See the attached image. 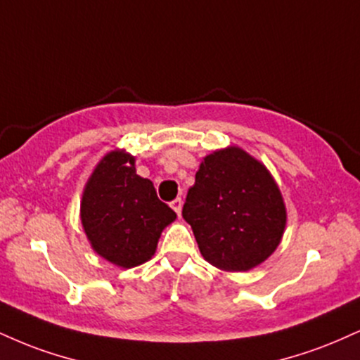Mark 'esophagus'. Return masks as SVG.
Segmentation results:
<instances>
[{
    "instance_id": "1",
    "label": "esophagus",
    "mask_w": 360,
    "mask_h": 360,
    "mask_svg": "<svg viewBox=\"0 0 360 360\" xmlns=\"http://www.w3.org/2000/svg\"><path fill=\"white\" fill-rule=\"evenodd\" d=\"M171 207L176 211L177 216H181V210H183V201H181V198H176L174 201H171Z\"/></svg>"
}]
</instances>
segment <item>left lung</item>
Wrapping results in <instances>:
<instances>
[{"instance_id":"left-lung-1","label":"left lung","mask_w":360,"mask_h":360,"mask_svg":"<svg viewBox=\"0 0 360 360\" xmlns=\"http://www.w3.org/2000/svg\"><path fill=\"white\" fill-rule=\"evenodd\" d=\"M183 218L207 263L224 271H246L280 245L287 210L268 169L229 146L202 159Z\"/></svg>"}]
</instances>
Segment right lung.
<instances>
[{"label": "right lung", "mask_w": 360, "mask_h": 360, "mask_svg": "<svg viewBox=\"0 0 360 360\" xmlns=\"http://www.w3.org/2000/svg\"><path fill=\"white\" fill-rule=\"evenodd\" d=\"M80 219L94 251L117 266L134 268L153 258L176 213L149 179L136 174L134 155L112 150L86 181Z\"/></svg>", "instance_id": "1"}]
</instances>
